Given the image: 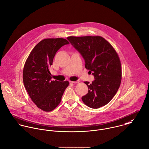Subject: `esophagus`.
<instances>
[{
    "label": "esophagus",
    "instance_id": "esophagus-1",
    "mask_svg": "<svg viewBox=\"0 0 149 149\" xmlns=\"http://www.w3.org/2000/svg\"><path fill=\"white\" fill-rule=\"evenodd\" d=\"M73 84H77V83H79V81H70Z\"/></svg>",
    "mask_w": 149,
    "mask_h": 149
}]
</instances>
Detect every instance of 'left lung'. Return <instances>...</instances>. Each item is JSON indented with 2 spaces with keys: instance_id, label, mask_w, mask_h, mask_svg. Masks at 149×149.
<instances>
[{
  "instance_id": "1",
  "label": "left lung",
  "mask_w": 149,
  "mask_h": 149,
  "mask_svg": "<svg viewBox=\"0 0 149 149\" xmlns=\"http://www.w3.org/2000/svg\"><path fill=\"white\" fill-rule=\"evenodd\" d=\"M67 39L85 60V67L95 77L90 84L88 93L82 97L88 107L98 109L107 104L117 92L121 81V66L119 56L113 46L103 38L69 36Z\"/></svg>"
}]
</instances>
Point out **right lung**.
<instances>
[{
	"mask_svg": "<svg viewBox=\"0 0 149 149\" xmlns=\"http://www.w3.org/2000/svg\"><path fill=\"white\" fill-rule=\"evenodd\" d=\"M68 44L63 38L43 39L32 50L25 63L23 81L25 89L36 106L45 111L57 107L69 86L68 81H52L49 70L57 51Z\"/></svg>",
	"mask_w": 149,
	"mask_h": 149,
	"instance_id": "obj_1",
	"label": "right lung"
}]
</instances>
